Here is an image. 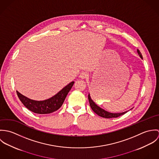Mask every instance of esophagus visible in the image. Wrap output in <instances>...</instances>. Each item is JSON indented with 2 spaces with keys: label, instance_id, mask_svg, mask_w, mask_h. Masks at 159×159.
<instances>
[{
  "label": "esophagus",
  "instance_id": "esophagus-1",
  "mask_svg": "<svg viewBox=\"0 0 159 159\" xmlns=\"http://www.w3.org/2000/svg\"><path fill=\"white\" fill-rule=\"evenodd\" d=\"M88 76V74L86 72H82L80 75V78L81 79H84V78H87Z\"/></svg>",
  "mask_w": 159,
  "mask_h": 159
}]
</instances>
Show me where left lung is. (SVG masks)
<instances>
[{"mask_svg":"<svg viewBox=\"0 0 159 159\" xmlns=\"http://www.w3.org/2000/svg\"><path fill=\"white\" fill-rule=\"evenodd\" d=\"M137 52L138 55L140 56V57L141 59H143V56L141 53L140 52V51H139V49H137ZM88 99H89V104L91 106L92 110L93 111L94 113L97 114V115H98L100 117H105V118H114V117H117L121 115H123L125 113H126L128 111H125V112H122V113H110L108 112L107 111H105V110L101 108L100 107H98L97 105L95 104V103L91 99L90 94L89 93L88 95Z\"/></svg>","mask_w":159,"mask_h":159,"instance_id":"8db88e82","label":"left lung"}]
</instances>
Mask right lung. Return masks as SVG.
I'll return each instance as SVG.
<instances>
[{
  "label": "right lung",
  "mask_w": 159,
  "mask_h": 159,
  "mask_svg": "<svg viewBox=\"0 0 159 159\" xmlns=\"http://www.w3.org/2000/svg\"><path fill=\"white\" fill-rule=\"evenodd\" d=\"M73 84L74 81L70 83L55 95L43 101L31 100L24 96L18 91H16V93L23 105L30 111L35 113L42 114L51 113L61 107Z\"/></svg>",
  "instance_id": "add662e5"
}]
</instances>
